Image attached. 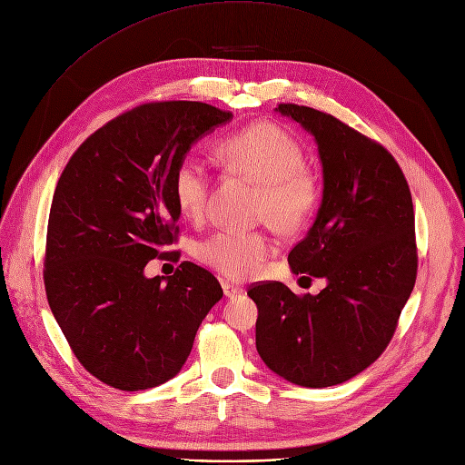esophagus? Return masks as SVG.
Wrapping results in <instances>:
<instances>
[{"mask_svg":"<svg viewBox=\"0 0 465 465\" xmlns=\"http://www.w3.org/2000/svg\"><path fill=\"white\" fill-rule=\"evenodd\" d=\"M221 287H223V293H225V297H229V299L244 295V290H242L240 285H234V283H231V282H221Z\"/></svg>","mask_w":465,"mask_h":465,"instance_id":"obj_1","label":"esophagus"}]
</instances>
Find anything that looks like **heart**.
Segmentation results:
<instances>
[{
	"mask_svg": "<svg viewBox=\"0 0 465 465\" xmlns=\"http://www.w3.org/2000/svg\"><path fill=\"white\" fill-rule=\"evenodd\" d=\"M225 159L261 183L257 194L259 217H269L283 231L301 227L312 213L318 189L304 172L301 143L276 124L242 128L223 142ZM212 193L208 161L194 151L187 153L173 172V196L183 215L203 217ZM272 253V240L262 231L221 229L194 248L196 259L229 280L255 276Z\"/></svg>",
	"mask_w": 465,
	"mask_h": 465,
	"instance_id": "obj_1",
	"label": "heart"
}]
</instances>
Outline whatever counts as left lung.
<instances>
[{"label": "left lung", "mask_w": 465, "mask_h": 465, "mask_svg": "<svg viewBox=\"0 0 465 465\" xmlns=\"http://www.w3.org/2000/svg\"><path fill=\"white\" fill-rule=\"evenodd\" d=\"M274 112L299 123L318 145L322 203L287 261L293 274L327 285L304 297L282 282L250 287L259 311L255 346L287 382L327 388L381 356L411 297L418 267L412 198L381 143L312 107L280 104Z\"/></svg>", "instance_id": "1"}]
</instances>
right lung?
Instances as JSON below:
<instances>
[{
	"instance_id": "add662e5",
	"label": "right lung",
	"mask_w": 465,
	"mask_h": 465,
	"mask_svg": "<svg viewBox=\"0 0 465 465\" xmlns=\"http://www.w3.org/2000/svg\"><path fill=\"white\" fill-rule=\"evenodd\" d=\"M231 119L203 102L145 104L96 130L60 175L45 292L75 358L107 386L138 391L173 379L223 297L213 274L193 262L172 276L143 271L178 232L175 166Z\"/></svg>"
}]
</instances>
